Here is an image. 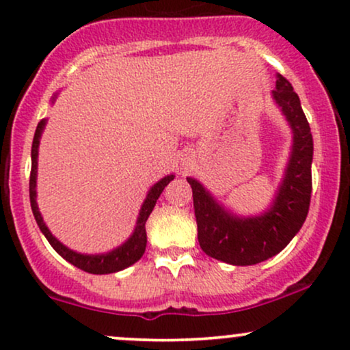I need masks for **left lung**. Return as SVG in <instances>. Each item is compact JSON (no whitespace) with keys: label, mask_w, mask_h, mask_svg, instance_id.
I'll list each match as a JSON object with an SVG mask.
<instances>
[{"label":"left lung","mask_w":350,"mask_h":350,"mask_svg":"<svg viewBox=\"0 0 350 350\" xmlns=\"http://www.w3.org/2000/svg\"><path fill=\"white\" fill-rule=\"evenodd\" d=\"M273 100L293 131L291 154L271 206L260 215L240 217L214 199L198 179L192 187L198 239L212 258L235 267L256 265L271 258L291 242L306 220L311 200L312 135L298 94L283 75L276 77Z\"/></svg>","instance_id":"left-lung-1"}]
</instances>
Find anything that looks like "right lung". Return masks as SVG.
Segmentation results:
<instances>
[{
	"instance_id": "right-lung-1",
	"label": "right lung",
	"mask_w": 350,
	"mask_h": 350,
	"mask_svg": "<svg viewBox=\"0 0 350 350\" xmlns=\"http://www.w3.org/2000/svg\"><path fill=\"white\" fill-rule=\"evenodd\" d=\"M55 97L52 98L54 102ZM47 120L39 122L38 128H36L34 139H33V148H31V178H29V199H31V208H33V214L36 222H38L39 228L47 239V242L52 245L55 252L62 256L64 260L74 265V267L80 268V270L92 273V275H108V273H116L122 271L124 268L131 267V265L138 262L143 256L144 250H146V220L152 208L156 206V200H158L164 187L174 179V174L164 176L163 179H159L158 183L148 191L146 199H144L142 208H139L138 220H136V226L133 234L130 235V239L126 240L123 245L113 248L108 253H98V255H87V253H79L67 248L66 245L60 243L54 235L51 234V230L47 228L46 222L42 220L41 212H39L38 202H36V180H38V154H39V142H41V135L46 126Z\"/></svg>"
}]
</instances>
